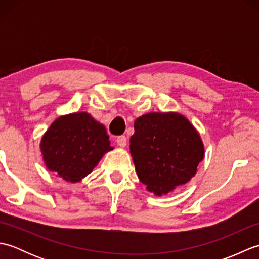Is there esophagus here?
<instances>
[{"mask_svg": "<svg viewBox=\"0 0 259 259\" xmlns=\"http://www.w3.org/2000/svg\"><path fill=\"white\" fill-rule=\"evenodd\" d=\"M115 141H117L118 146H120V147L123 148L126 146V137L125 136H119Z\"/></svg>", "mask_w": 259, "mask_h": 259, "instance_id": "34e87169", "label": "esophagus"}]
</instances>
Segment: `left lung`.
Instances as JSON below:
<instances>
[{"label":"left lung","mask_w":259,"mask_h":259,"mask_svg":"<svg viewBox=\"0 0 259 259\" xmlns=\"http://www.w3.org/2000/svg\"><path fill=\"white\" fill-rule=\"evenodd\" d=\"M130 152L141 183L161 196L194 177L205 150L199 134L184 115L150 112L135 121Z\"/></svg>","instance_id":"left-lung-1"}]
</instances>
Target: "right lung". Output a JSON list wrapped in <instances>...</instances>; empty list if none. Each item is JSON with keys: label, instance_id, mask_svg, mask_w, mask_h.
Returning a JSON list of instances; mask_svg holds the SVG:
<instances>
[{"label": "right lung", "instance_id": "obj_1", "mask_svg": "<svg viewBox=\"0 0 259 259\" xmlns=\"http://www.w3.org/2000/svg\"><path fill=\"white\" fill-rule=\"evenodd\" d=\"M113 148L104 125L89 113L76 112L58 118L41 141L46 166L70 183H78Z\"/></svg>", "mask_w": 259, "mask_h": 259}]
</instances>
